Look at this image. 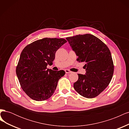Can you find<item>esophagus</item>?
I'll return each instance as SVG.
<instances>
[{
  "instance_id": "obj_1",
  "label": "esophagus",
  "mask_w": 129,
  "mask_h": 129,
  "mask_svg": "<svg viewBox=\"0 0 129 129\" xmlns=\"http://www.w3.org/2000/svg\"><path fill=\"white\" fill-rule=\"evenodd\" d=\"M65 72L66 74H70V73H72V72H71L70 71H69V70L68 69H66L65 70Z\"/></svg>"
}]
</instances>
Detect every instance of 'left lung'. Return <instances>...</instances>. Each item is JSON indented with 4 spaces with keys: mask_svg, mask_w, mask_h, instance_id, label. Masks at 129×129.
I'll return each instance as SVG.
<instances>
[{
    "mask_svg": "<svg viewBox=\"0 0 129 129\" xmlns=\"http://www.w3.org/2000/svg\"><path fill=\"white\" fill-rule=\"evenodd\" d=\"M77 60L84 62L85 75L79 74L74 83L75 90L85 98L92 99L100 95L110 83L114 66L110 50L99 38L92 34L66 38Z\"/></svg>",
    "mask_w": 129,
    "mask_h": 129,
    "instance_id": "left-lung-1",
    "label": "left lung"
}]
</instances>
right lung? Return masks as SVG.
I'll list each match as a JSON object with an SVG mask.
<instances>
[{"label": "right lung", "instance_id": "add662e5", "mask_svg": "<svg viewBox=\"0 0 129 129\" xmlns=\"http://www.w3.org/2000/svg\"><path fill=\"white\" fill-rule=\"evenodd\" d=\"M67 42L64 39L44 38L27 45L22 50L16 74L23 90L30 99L42 101L51 97L64 71L47 68L53 64L56 50Z\"/></svg>", "mask_w": 129, "mask_h": 129}]
</instances>
